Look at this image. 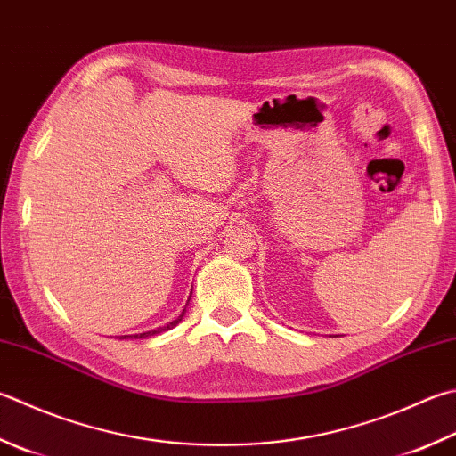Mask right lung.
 Returning a JSON list of instances; mask_svg holds the SVG:
<instances>
[{"mask_svg":"<svg viewBox=\"0 0 456 456\" xmlns=\"http://www.w3.org/2000/svg\"><path fill=\"white\" fill-rule=\"evenodd\" d=\"M184 312H186V307L183 309V314H180L175 322H170V323H167V325H162V328H157V330H152V331H144V333H136V335H125V338H121V339H128V338H133V339H142V338H149V335H157V333L167 331V330H170V328H175L176 323L183 322Z\"/></svg>","mask_w":456,"mask_h":456,"instance_id":"right-lung-1","label":"right lung"}]
</instances>
